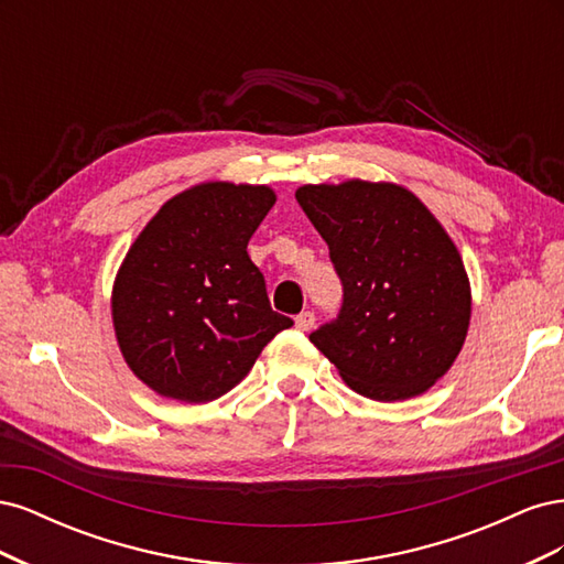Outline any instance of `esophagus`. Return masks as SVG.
Instances as JSON below:
<instances>
[{
  "instance_id": "obj_1",
  "label": "esophagus",
  "mask_w": 564,
  "mask_h": 564,
  "mask_svg": "<svg viewBox=\"0 0 564 564\" xmlns=\"http://www.w3.org/2000/svg\"><path fill=\"white\" fill-rule=\"evenodd\" d=\"M294 322H296V329H299V332H311L313 324H315V315H313L311 311H305V313L296 315Z\"/></svg>"
}]
</instances>
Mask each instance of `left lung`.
<instances>
[{
	"label": "left lung",
	"instance_id": "8db88e82",
	"mask_svg": "<svg viewBox=\"0 0 564 564\" xmlns=\"http://www.w3.org/2000/svg\"><path fill=\"white\" fill-rule=\"evenodd\" d=\"M296 199L344 284L338 319L311 340L360 395H421L449 371L470 324V282L452 237L398 183H308Z\"/></svg>",
	"mask_w": 564,
	"mask_h": 564
}]
</instances>
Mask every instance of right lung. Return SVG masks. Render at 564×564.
<instances>
[{
    "mask_svg": "<svg viewBox=\"0 0 564 564\" xmlns=\"http://www.w3.org/2000/svg\"><path fill=\"white\" fill-rule=\"evenodd\" d=\"M275 199L268 185L199 183L164 202L129 247L112 284L115 336L162 398H220L294 324L270 308L247 253Z\"/></svg>",
    "mask_w": 564,
    "mask_h": 564,
    "instance_id": "right-lung-1",
    "label": "right lung"
}]
</instances>
